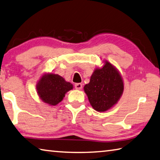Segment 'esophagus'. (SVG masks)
Returning a JSON list of instances; mask_svg holds the SVG:
<instances>
[{
  "mask_svg": "<svg viewBox=\"0 0 160 160\" xmlns=\"http://www.w3.org/2000/svg\"><path fill=\"white\" fill-rule=\"evenodd\" d=\"M82 85L81 83H76L75 85V88L76 89H82Z\"/></svg>",
  "mask_w": 160,
  "mask_h": 160,
  "instance_id": "esophagus-1",
  "label": "esophagus"
}]
</instances>
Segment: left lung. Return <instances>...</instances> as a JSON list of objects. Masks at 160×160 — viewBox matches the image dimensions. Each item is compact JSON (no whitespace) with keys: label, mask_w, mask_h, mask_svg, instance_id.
<instances>
[{"label":"left lung","mask_w":160,"mask_h":160,"mask_svg":"<svg viewBox=\"0 0 160 160\" xmlns=\"http://www.w3.org/2000/svg\"><path fill=\"white\" fill-rule=\"evenodd\" d=\"M123 89L121 75L108 62L103 68L96 69L89 83L84 87L90 104L99 112L106 111L114 106L122 94Z\"/></svg>","instance_id":"obj_1"}]
</instances>
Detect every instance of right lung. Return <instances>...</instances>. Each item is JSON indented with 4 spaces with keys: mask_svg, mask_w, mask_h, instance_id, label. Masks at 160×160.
Returning <instances> with one entry per match:
<instances>
[{
    "mask_svg": "<svg viewBox=\"0 0 160 160\" xmlns=\"http://www.w3.org/2000/svg\"><path fill=\"white\" fill-rule=\"evenodd\" d=\"M72 89V84L57 74L45 75L37 85L38 93L44 102L55 106L63 100L65 94Z\"/></svg>",
    "mask_w": 160,
    "mask_h": 160,
    "instance_id": "right-lung-1",
    "label": "right lung"
}]
</instances>
